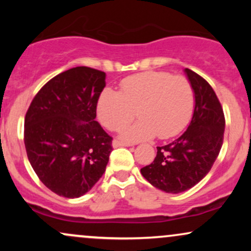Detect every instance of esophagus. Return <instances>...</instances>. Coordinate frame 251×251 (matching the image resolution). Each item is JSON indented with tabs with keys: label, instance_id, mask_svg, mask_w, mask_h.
I'll use <instances>...</instances> for the list:
<instances>
[{
	"label": "esophagus",
	"instance_id": "1",
	"mask_svg": "<svg viewBox=\"0 0 251 251\" xmlns=\"http://www.w3.org/2000/svg\"><path fill=\"white\" fill-rule=\"evenodd\" d=\"M113 148H120V146H132L131 143H126V142H122V140L114 139L113 143H112Z\"/></svg>",
	"mask_w": 251,
	"mask_h": 251
}]
</instances>
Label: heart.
<instances>
[{
    "mask_svg": "<svg viewBox=\"0 0 251 251\" xmlns=\"http://www.w3.org/2000/svg\"><path fill=\"white\" fill-rule=\"evenodd\" d=\"M194 92L184 76L166 72H145L122 82L119 92L103 89L98 100L99 120L108 129H117L133 119L135 109L141 119L123 126L124 139L137 142L157 134L168 139L183 131L194 111Z\"/></svg>",
    "mask_w": 251,
    "mask_h": 251,
    "instance_id": "1",
    "label": "heart"
}]
</instances>
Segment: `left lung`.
<instances>
[{"mask_svg": "<svg viewBox=\"0 0 251 251\" xmlns=\"http://www.w3.org/2000/svg\"><path fill=\"white\" fill-rule=\"evenodd\" d=\"M195 93L194 116L179 138L158 146L150 165L140 169L154 188L179 194L191 189L209 174L223 144L226 119L215 91L197 73L184 70Z\"/></svg>", "mask_w": 251, "mask_h": 251, "instance_id": "left-lung-1", "label": "left lung"}]
</instances>
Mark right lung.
I'll list each match as a JSON object with an SVG mask.
<instances>
[{"mask_svg": "<svg viewBox=\"0 0 251 251\" xmlns=\"http://www.w3.org/2000/svg\"><path fill=\"white\" fill-rule=\"evenodd\" d=\"M106 74L74 67L37 92L25 118V146L39 179L66 198L85 195L101 178L112 137L97 122Z\"/></svg>", "mask_w": 251, "mask_h": 251, "instance_id": "obj_1", "label": "right lung"}]
</instances>
